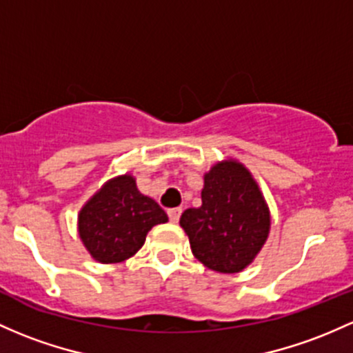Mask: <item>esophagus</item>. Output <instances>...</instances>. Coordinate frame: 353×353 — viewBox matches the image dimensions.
I'll return each mask as SVG.
<instances>
[{
	"instance_id": "obj_1",
	"label": "esophagus",
	"mask_w": 353,
	"mask_h": 353,
	"mask_svg": "<svg viewBox=\"0 0 353 353\" xmlns=\"http://www.w3.org/2000/svg\"><path fill=\"white\" fill-rule=\"evenodd\" d=\"M181 212H183V209H181V208H172V209H169L168 214H169L170 223H177V221H179V218H181Z\"/></svg>"
}]
</instances>
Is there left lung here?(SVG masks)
I'll use <instances>...</instances> for the list:
<instances>
[{
    "label": "left lung",
    "instance_id": "obj_1",
    "mask_svg": "<svg viewBox=\"0 0 353 353\" xmlns=\"http://www.w3.org/2000/svg\"><path fill=\"white\" fill-rule=\"evenodd\" d=\"M201 208L185 209L179 224L192 254L218 273H239L253 261L270 233V209L241 162L223 161L204 174Z\"/></svg>",
    "mask_w": 353,
    "mask_h": 353
}]
</instances>
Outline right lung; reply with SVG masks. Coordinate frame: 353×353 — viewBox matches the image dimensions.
<instances>
[{
  "mask_svg": "<svg viewBox=\"0 0 353 353\" xmlns=\"http://www.w3.org/2000/svg\"><path fill=\"white\" fill-rule=\"evenodd\" d=\"M168 223V214L152 197L137 189L130 174L103 184L79 214V234L97 261L120 263L134 256L156 224Z\"/></svg>",
  "mask_w": 353,
  "mask_h": 353,
  "instance_id": "right-lung-1",
  "label": "right lung"
}]
</instances>
